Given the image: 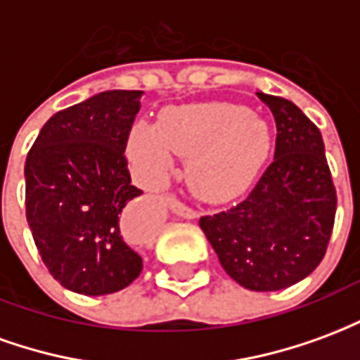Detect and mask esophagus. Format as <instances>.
I'll return each mask as SVG.
<instances>
[{"label":"esophagus","mask_w":360,"mask_h":360,"mask_svg":"<svg viewBox=\"0 0 360 360\" xmlns=\"http://www.w3.org/2000/svg\"><path fill=\"white\" fill-rule=\"evenodd\" d=\"M167 206H169V210H172L173 214H177V216H181V218H187V219L196 218V212L191 210V208L185 206L183 202H179L177 198H167Z\"/></svg>","instance_id":"esophagus-1"}]
</instances>
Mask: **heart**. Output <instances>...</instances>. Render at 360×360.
<instances>
[{"label":"heart","mask_w":360,"mask_h":360,"mask_svg":"<svg viewBox=\"0 0 360 360\" xmlns=\"http://www.w3.org/2000/svg\"><path fill=\"white\" fill-rule=\"evenodd\" d=\"M270 146L264 119L231 102L167 108L156 127L136 123L129 134V156L142 179H162L173 154L185 156L188 187L206 202L241 195L264 165Z\"/></svg>","instance_id":"1"}]
</instances>
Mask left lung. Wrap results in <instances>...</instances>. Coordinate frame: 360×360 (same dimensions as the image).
I'll use <instances>...</instances> for the list:
<instances>
[{
	"label": "left lung",
	"instance_id": "1",
	"mask_svg": "<svg viewBox=\"0 0 360 360\" xmlns=\"http://www.w3.org/2000/svg\"><path fill=\"white\" fill-rule=\"evenodd\" d=\"M257 94L276 119L274 162L243 202L198 224L239 285L279 291L324 258L338 196L318 127L285 98Z\"/></svg>",
	"mask_w": 360,
	"mask_h": 360
}]
</instances>
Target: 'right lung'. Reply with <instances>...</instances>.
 <instances>
[{"label": "right lung", "instance_id": "right-lung-1", "mask_svg": "<svg viewBox=\"0 0 360 360\" xmlns=\"http://www.w3.org/2000/svg\"><path fill=\"white\" fill-rule=\"evenodd\" d=\"M141 96L105 90L58 111L28 152V227L46 268L75 293H115L142 270L123 224L125 206L142 195L125 160Z\"/></svg>", "mask_w": 360, "mask_h": 360}]
</instances>
